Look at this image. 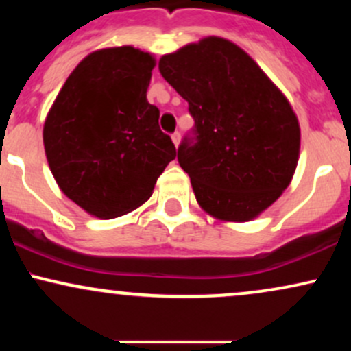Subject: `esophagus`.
<instances>
[{
	"label": "esophagus",
	"mask_w": 351,
	"mask_h": 351,
	"mask_svg": "<svg viewBox=\"0 0 351 351\" xmlns=\"http://www.w3.org/2000/svg\"><path fill=\"white\" fill-rule=\"evenodd\" d=\"M171 140H173V143H175V147L178 148V145H180V140H181V135L178 134V132H176V134H173V135H171Z\"/></svg>",
	"instance_id": "esophagus-1"
}]
</instances>
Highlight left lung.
I'll return each instance as SVG.
<instances>
[{"instance_id": "1", "label": "left lung", "mask_w": 351, "mask_h": 351, "mask_svg": "<svg viewBox=\"0 0 351 351\" xmlns=\"http://www.w3.org/2000/svg\"><path fill=\"white\" fill-rule=\"evenodd\" d=\"M189 104L196 142L180 145V167L199 208L228 223L252 221L291 184L300 125L282 90L244 49L208 36L158 62Z\"/></svg>"}]
</instances>
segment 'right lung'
Wrapping results in <instances>:
<instances>
[{"mask_svg":"<svg viewBox=\"0 0 351 351\" xmlns=\"http://www.w3.org/2000/svg\"><path fill=\"white\" fill-rule=\"evenodd\" d=\"M155 64V56L134 46L90 52L44 120V152L56 183L99 219L142 206L176 156L160 130V110L147 100Z\"/></svg>","mask_w":351,"mask_h":351,"instance_id":"right-lung-1","label":"right lung"}]
</instances>
